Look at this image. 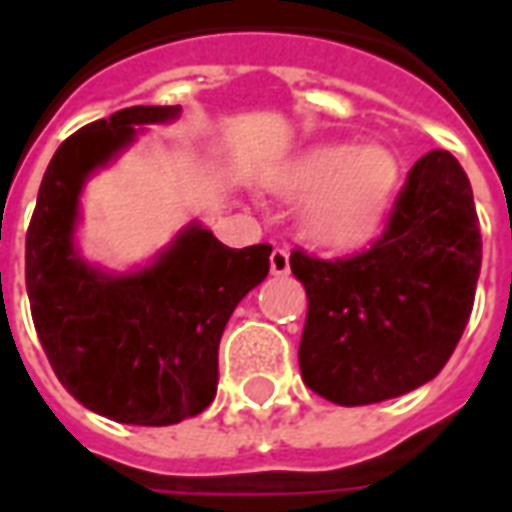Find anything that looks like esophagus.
<instances>
[{
    "mask_svg": "<svg viewBox=\"0 0 512 512\" xmlns=\"http://www.w3.org/2000/svg\"><path fill=\"white\" fill-rule=\"evenodd\" d=\"M288 271H290V252L288 249H282V246H277V249L271 252V274L282 277V274H288Z\"/></svg>",
    "mask_w": 512,
    "mask_h": 512,
    "instance_id": "esophagus-1",
    "label": "esophagus"
}]
</instances>
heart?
I'll use <instances>...</instances> for the list:
<instances>
[{"instance_id":"heart-1","label":"heart","mask_w":512,"mask_h":512,"mask_svg":"<svg viewBox=\"0 0 512 512\" xmlns=\"http://www.w3.org/2000/svg\"><path fill=\"white\" fill-rule=\"evenodd\" d=\"M400 186V161L386 145L323 142L277 175L285 197L304 200L307 233L326 246L351 249L381 230Z\"/></svg>"}]
</instances>
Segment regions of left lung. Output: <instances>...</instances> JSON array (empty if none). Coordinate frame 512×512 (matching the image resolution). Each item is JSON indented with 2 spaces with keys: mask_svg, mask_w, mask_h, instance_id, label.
Returning <instances> with one entry per match:
<instances>
[{
  "mask_svg": "<svg viewBox=\"0 0 512 512\" xmlns=\"http://www.w3.org/2000/svg\"><path fill=\"white\" fill-rule=\"evenodd\" d=\"M483 238L458 158L430 150L408 172L389 222L351 257L293 249L307 290L299 367L340 406L406 395L439 376L472 315Z\"/></svg>",
  "mask_w": 512,
  "mask_h": 512,
  "instance_id": "obj_1",
  "label": "left lung"
}]
</instances>
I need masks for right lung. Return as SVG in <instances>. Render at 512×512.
Returning a JSON list of instances; mask_svg holds the SVG:
<instances>
[{
	"label": "right lung",
	"instance_id": "1",
	"mask_svg": "<svg viewBox=\"0 0 512 512\" xmlns=\"http://www.w3.org/2000/svg\"><path fill=\"white\" fill-rule=\"evenodd\" d=\"M172 117L178 106H128L68 136L27 230V296L51 370L82 406L126 425H175L211 406L224 326L271 255L268 244L230 249L200 224L136 274L76 255L84 180L134 142V126Z\"/></svg>",
	"mask_w": 512,
	"mask_h": 512
}]
</instances>
